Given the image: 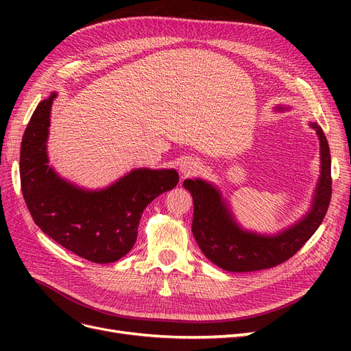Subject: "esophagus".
<instances>
[{
	"label": "esophagus",
	"instance_id": "obj_1",
	"mask_svg": "<svg viewBox=\"0 0 351 351\" xmlns=\"http://www.w3.org/2000/svg\"><path fill=\"white\" fill-rule=\"evenodd\" d=\"M180 169H182V173L187 177V176H192L195 173H197L200 169V162L196 161V159H184V161L182 162V165H180Z\"/></svg>",
	"mask_w": 351,
	"mask_h": 351
}]
</instances>
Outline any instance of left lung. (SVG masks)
Instances as JSON below:
<instances>
[{
  "label": "left lung",
  "instance_id": "1",
  "mask_svg": "<svg viewBox=\"0 0 351 351\" xmlns=\"http://www.w3.org/2000/svg\"><path fill=\"white\" fill-rule=\"evenodd\" d=\"M289 110L277 107V111ZM321 146V176L315 189L312 205L302 219L277 234H258L239 226L222 199L219 190L202 178L183 182L193 197L192 232L205 256L217 267L230 272L268 269L290 259L309 240L325 218L332 193L331 155L324 130L311 123Z\"/></svg>",
  "mask_w": 351,
  "mask_h": 351
}]
</instances>
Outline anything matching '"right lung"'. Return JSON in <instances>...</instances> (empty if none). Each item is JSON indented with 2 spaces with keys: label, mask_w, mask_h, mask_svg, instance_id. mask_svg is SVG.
I'll return each mask as SVG.
<instances>
[{
  "label": "right lung",
  "mask_w": 351,
  "mask_h": 351,
  "mask_svg": "<svg viewBox=\"0 0 351 351\" xmlns=\"http://www.w3.org/2000/svg\"><path fill=\"white\" fill-rule=\"evenodd\" d=\"M40 101L20 147V182L35 224L62 247L95 263L121 259L134 246L145 208L177 186L176 169L136 168L111 186L86 190L61 178L49 165L51 107Z\"/></svg>",
  "instance_id": "add662e5"
}]
</instances>
